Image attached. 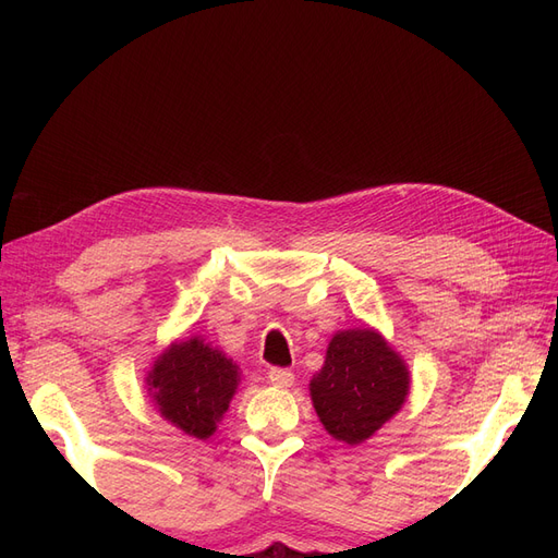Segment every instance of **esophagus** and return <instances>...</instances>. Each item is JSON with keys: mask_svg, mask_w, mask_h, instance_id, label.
I'll use <instances>...</instances> for the list:
<instances>
[{"mask_svg": "<svg viewBox=\"0 0 558 558\" xmlns=\"http://www.w3.org/2000/svg\"><path fill=\"white\" fill-rule=\"evenodd\" d=\"M267 377H269V381H272L275 386H291L293 379H295V375L291 373L289 367H269Z\"/></svg>", "mask_w": 558, "mask_h": 558, "instance_id": "esophagus-1", "label": "esophagus"}]
</instances>
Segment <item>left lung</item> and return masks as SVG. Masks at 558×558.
Segmentation results:
<instances>
[{
	"label": "left lung",
	"instance_id": "8db88e82",
	"mask_svg": "<svg viewBox=\"0 0 558 558\" xmlns=\"http://www.w3.org/2000/svg\"><path fill=\"white\" fill-rule=\"evenodd\" d=\"M310 391L320 424L335 440L361 445L402 408L410 373L381 335L347 330L330 340Z\"/></svg>",
	"mask_w": 558,
	"mask_h": 558
}]
</instances>
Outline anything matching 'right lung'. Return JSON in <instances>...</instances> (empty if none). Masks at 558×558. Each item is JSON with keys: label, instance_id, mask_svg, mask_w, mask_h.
<instances>
[{"label": "right lung", "instance_id": "obj_1", "mask_svg": "<svg viewBox=\"0 0 558 558\" xmlns=\"http://www.w3.org/2000/svg\"><path fill=\"white\" fill-rule=\"evenodd\" d=\"M238 365L202 340L167 349L148 375V391L160 414L197 440L216 430L238 388Z\"/></svg>", "mask_w": 558, "mask_h": 558}]
</instances>
